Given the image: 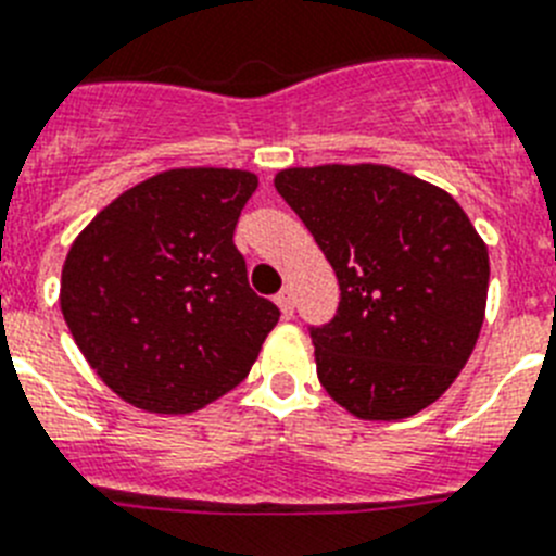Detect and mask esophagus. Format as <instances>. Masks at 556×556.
<instances>
[{"mask_svg":"<svg viewBox=\"0 0 556 556\" xmlns=\"http://www.w3.org/2000/svg\"><path fill=\"white\" fill-rule=\"evenodd\" d=\"M277 305H279V311H282V316H286V319H291V316H293V293H291V288H282V291L277 293Z\"/></svg>","mask_w":556,"mask_h":556,"instance_id":"obj_1","label":"esophagus"}]
</instances>
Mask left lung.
<instances>
[{
  "instance_id": "obj_1",
  "label": "left lung",
  "mask_w": 556,
  "mask_h": 556,
  "mask_svg": "<svg viewBox=\"0 0 556 556\" xmlns=\"http://www.w3.org/2000/svg\"><path fill=\"white\" fill-rule=\"evenodd\" d=\"M274 186L342 291L333 319L311 328L321 387L365 421L421 413L458 379L483 328L486 242L452 194L393 166H296Z\"/></svg>"
}]
</instances>
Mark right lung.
Wrapping results in <instances>:
<instances>
[{
    "instance_id": "add662e5",
    "label": "right lung",
    "mask_w": 556,
    "mask_h": 556,
    "mask_svg": "<svg viewBox=\"0 0 556 556\" xmlns=\"http://www.w3.org/2000/svg\"><path fill=\"white\" fill-rule=\"evenodd\" d=\"M254 189L245 169L161 172L70 245L64 321L98 379L132 407L203 409L249 376L279 321V307L251 291L235 245Z\"/></svg>"
}]
</instances>
